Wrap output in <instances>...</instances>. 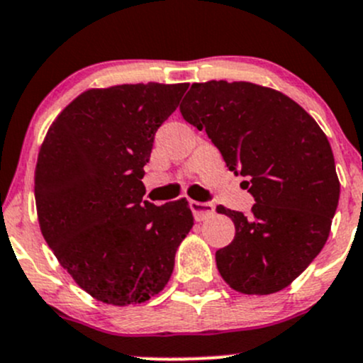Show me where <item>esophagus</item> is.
<instances>
[{
  "label": "esophagus",
  "mask_w": 363,
  "mask_h": 363,
  "mask_svg": "<svg viewBox=\"0 0 363 363\" xmlns=\"http://www.w3.org/2000/svg\"><path fill=\"white\" fill-rule=\"evenodd\" d=\"M189 208H191L193 216H195L196 221H203V219L211 218L214 214V205L205 203V202H196V200H191L189 202Z\"/></svg>",
  "instance_id": "1"
}]
</instances>
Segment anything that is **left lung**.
<instances>
[{
    "label": "left lung",
    "mask_w": 363,
    "mask_h": 363,
    "mask_svg": "<svg viewBox=\"0 0 363 363\" xmlns=\"http://www.w3.org/2000/svg\"><path fill=\"white\" fill-rule=\"evenodd\" d=\"M181 113L256 200L250 216L216 207L235 225L232 244L216 251L219 274L244 295L284 290L330 235L340 184L327 135L290 96L244 80L193 84Z\"/></svg>",
    "instance_id": "obj_1"
}]
</instances>
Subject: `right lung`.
Instances as JSON below:
<instances>
[{
  "mask_svg": "<svg viewBox=\"0 0 363 363\" xmlns=\"http://www.w3.org/2000/svg\"><path fill=\"white\" fill-rule=\"evenodd\" d=\"M188 84L84 91L54 119L35 168L40 230L57 262L98 302L124 307L158 295L193 228L186 199L156 207L144 164L156 130Z\"/></svg>",
  "mask_w": 363,
  "mask_h": 363,
  "instance_id": "obj_1",
  "label": "right lung"
}]
</instances>
